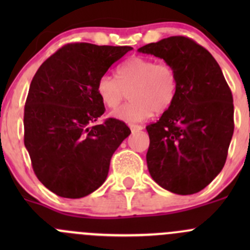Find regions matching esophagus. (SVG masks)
Masks as SVG:
<instances>
[{"mask_svg": "<svg viewBox=\"0 0 250 250\" xmlns=\"http://www.w3.org/2000/svg\"><path fill=\"white\" fill-rule=\"evenodd\" d=\"M130 129H132V132H140V130H143V125H129Z\"/></svg>", "mask_w": 250, "mask_h": 250, "instance_id": "1", "label": "esophagus"}]
</instances>
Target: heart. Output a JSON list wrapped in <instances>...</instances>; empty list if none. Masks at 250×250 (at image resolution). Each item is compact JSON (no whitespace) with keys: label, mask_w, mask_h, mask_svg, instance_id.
I'll return each mask as SVG.
<instances>
[{"label":"heart","mask_w":250,"mask_h":250,"mask_svg":"<svg viewBox=\"0 0 250 250\" xmlns=\"http://www.w3.org/2000/svg\"><path fill=\"white\" fill-rule=\"evenodd\" d=\"M178 89L174 69L167 62L137 57L118 67L117 78L104 75L97 82V94L109 109H117L129 92L132 102L112 113L127 123L145 121L152 112H165Z\"/></svg>","instance_id":"b5f03b06"}]
</instances>
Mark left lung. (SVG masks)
Segmentation results:
<instances>
[{
    "label": "left lung",
    "mask_w": 250,
    "mask_h": 250,
    "mask_svg": "<svg viewBox=\"0 0 250 250\" xmlns=\"http://www.w3.org/2000/svg\"><path fill=\"white\" fill-rule=\"evenodd\" d=\"M138 52L165 60L178 80L173 104L146 127L148 173L176 195L200 192L228 157L234 128L230 88L213 55L188 37H168Z\"/></svg>",
    "instance_id": "left-lung-1"
}]
</instances>
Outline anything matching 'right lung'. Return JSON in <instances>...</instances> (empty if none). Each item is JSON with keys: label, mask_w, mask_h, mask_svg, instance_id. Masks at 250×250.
<instances>
[{"label": "right lung", "mask_w": 250, "mask_h": 250, "mask_svg": "<svg viewBox=\"0 0 250 250\" xmlns=\"http://www.w3.org/2000/svg\"><path fill=\"white\" fill-rule=\"evenodd\" d=\"M132 49L66 44L32 78L24 110V144L36 176L55 195L84 197L106 180L111 157L130 129L116 118L94 125L105 111L97 82Z\"/></svg>", "instance_id": "obj_1"}]
</instances>
